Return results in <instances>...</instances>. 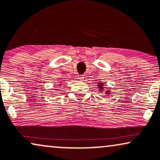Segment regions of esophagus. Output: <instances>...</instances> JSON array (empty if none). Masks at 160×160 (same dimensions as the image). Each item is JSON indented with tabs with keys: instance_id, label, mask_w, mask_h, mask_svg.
Masks as SVG:
<instances>
[{
	"instance_id": "esophagus-1",
	"label": "esophagus",
	"mask_w": 160,
	"mask_h": 160,
	"mask_svg": "<svg viewBox=\"0 0 160 160\" xmlns=\"http://www.w3.org/2000/svg\"><path fill=\"white\" fill-rule=\"evenodd\" d=\"M78 80H82L84 79V75H78Z\"/></svg>"
}]
</instances>
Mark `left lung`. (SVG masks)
Segmentation results:
<instances>
[{"mask_svg":"<svg viewBox=\"0 0 160 160\" xmlns=\"http://www.w3.org/2000/svg\"><path fill=\"white\" fill-rule=\"evenodd\" d=\"M98 89L100 90V93H102V91H104V84H103V82H98ZM105 94H107V95H109L110 94V93H111V91H110V88H108V90L107 91H105Z\"/></svg>","mask_w":160,"mask_h":160,"instance_id":"1","label":"left lung"}]
</instances>
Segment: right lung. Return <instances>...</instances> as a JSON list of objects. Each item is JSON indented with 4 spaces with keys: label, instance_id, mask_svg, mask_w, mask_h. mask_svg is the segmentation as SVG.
Masks as SVG:
<instances>
[{
    "label": "right lung",
    "instance_id": "right-lung-1",
    "mask_svg": "<svg viewBox=\"0 0 160 160\" xmlns=\"http://www.w3.org/2000/svg\"><path fill=\"white\" fill-rule=\"evenodd\" d=\"M60 85H62V84H59V85H58V86H60Z\"/></svg>",
    "mask_w": 160,
    "mask_h": 160
}]
</instances>
